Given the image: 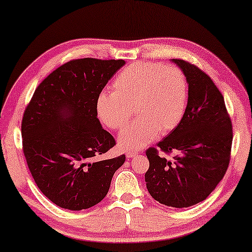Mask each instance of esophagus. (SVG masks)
<instances>
[{"instance_id": "1", "label": "esophagus", "mask_w": 252, "mask_h": 252, "mask_svg": "<svg viewBox=\"0 0 252 252\" xmlns=\"http://www.w3.org/2000/svg\"><path fill=\"white\" fill-rule=\"evenodd\" d=\"M136 154H137L136 151H128V152L126 153V157L127 158H134V157H136Z\"/></svg>"}]
</instances>
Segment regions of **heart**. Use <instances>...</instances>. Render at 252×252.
<instances>
[{
	"label": "heart",
	"instance_id": "heart-1",
	"mask_svg": "<svg viewBox=\"0 0 252 252\" xmlns=\"http://www.w3.org/2000/svg\"><path fill=\"white\" fill-rule=\"evenodd\" d=\"M114 91L96 98V113L108 128H123V150L135 151L150 144L158 133L165 135L179 125L188 102V83L184 72L160 63H137L124 68L113 82Z\"/></svg>",
	"mask_w": 252,
	"mask_h": 252
}]
</instances>
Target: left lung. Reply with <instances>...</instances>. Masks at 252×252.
<instances>
[{"mask_svg": "<svg viewBox=\"0 0 252 252\" xmlns=\"http://www.w3.org/2000/svg\"><path fill=\"white\" fill-rule=\"evenodd\" d=\"M187 79L188 102L184 118L158 148L178 154L172 161L146 151L150 168L145 183L150 195L165 206L184 208L203 202L225 175L230 162L232 124L224 98L202 69L172 60Z\"/></svg>", "mask_w": 252, "mask_h": 252, "instance_id": "1", "label": "left lung"}]
</instances>
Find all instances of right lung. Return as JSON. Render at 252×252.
<instances>
[{
	"label": "right lung",
	"instance_id": "add662e5",
	"mask_svg": "<svg viewBox=\"0 0 252 252\" xmlns=\"http://www.w3.org/2000/svg\"><path fill=\"white\" fill-rule=\"evenodd\" d=\"M123 60L67 62L42 81L22 118L23 153L40 191L57 206L81 211L106 197L125 156L99 161L116 145L102 128L96 98Z\"/></svg>",
	"mask_w": 252,
	"mask_h": 252
}]
</instances>
